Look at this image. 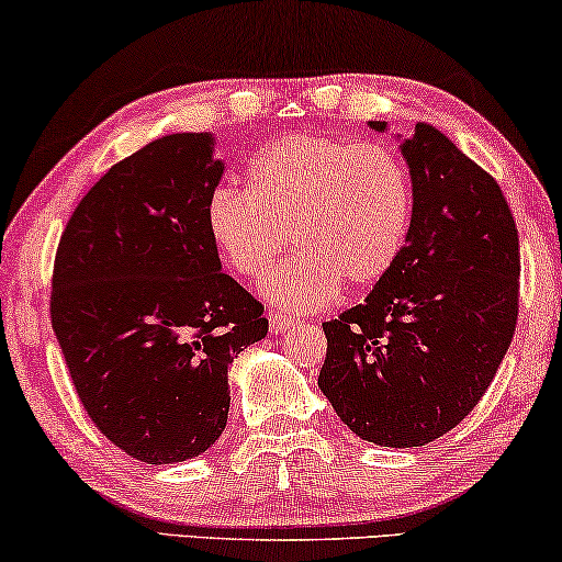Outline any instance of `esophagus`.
<instances>
[{
    "instance_id": "1",
    "label": "esophagus",
    "mask_w": 562,
    "mask_h": 562,
    "mask_svg": "<svg viewBox=\"0 0 562 562\" xmlns=\"http://www.w3.org/2000/svg\"><path fill=\"white\" fill-rule=\"evenodd\" d=\"M291 327H294V319L286 317V314H281L276 310L268 312V329H271V333H286V329H291Z\"/></svg>"
}]
</instances>
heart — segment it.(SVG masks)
Masks as SVG:
<instances>
[{
	"label": "heart",
	"mask_w": 562,
	"mask_h": 562,
	"mask_svg": "<svg viewBox=\"0 0 562 562\" xmlns=\"http://www.w3.org/2000/svg\"><path fill=\"white\" fill-rule=\"evenodd\" d=\"M409 168L379 143L296 133L248 164V189L222 183L206 229L237 276L258 279L294 239L300 252L260 289L289 312L327 306L345 283L366 291L394 268L412 222Z\"/></svg>",
	"instance_id": "1"
}]
</instances>
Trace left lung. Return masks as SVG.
Instances as JSON below:
<instances>
[{
	"instance_id": "obj_1",
	"label": "left lung",
	"mask_w": 562,
	"mask_h": 562,
	"mask_svg": "<svg viewBox=\"0 0 562 562\" xmlns=\"http://www.w3.org/2000/svg\"><path fill=\"white\" fill-rule=\"evenodd\" d=\"M402 153L414 191L406 243L363 304L322 325L319 389L363 440L422 448L494 381L517 327L521 266L494 176L425 122Z\"/></svg>"
}]
</instances>
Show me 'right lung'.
I'll list each match as a JSON object with an SVG mask.
<instances>
[{
  "instance_id": "add662e5",
  "label": "right lung",
  "mask_w": 562,
  "mask_h": 562,
  "mask_svg": "<svg viewBox=\"0 0 562 562\" xmlns=\"http://www.w3.org/2000/svg\"><path fill=\"white\" fill-rule=\"evenodd\" d=\"M212 145L176 133L114 164L53 263L50 322L76 394L106 440L150 465L202 456L225 432L227 366L268 333L206 229L225 171Z\"/></svg>"
}]
</instances>
